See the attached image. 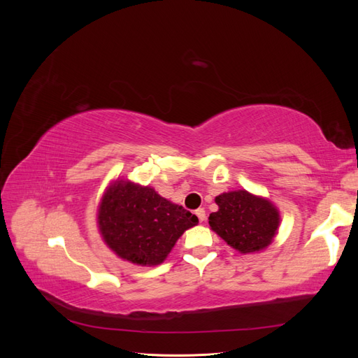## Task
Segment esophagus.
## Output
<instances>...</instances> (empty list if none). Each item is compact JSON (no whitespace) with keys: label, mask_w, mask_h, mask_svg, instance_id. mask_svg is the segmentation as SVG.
I'll return each mask as SVG.
<instances>
[{"label":"esophagus","mask_w":358,"mask_h":358,"mask_svg":"<svg viewBox=\"0 0 358 358\" xmlns=\"http://www.w3.org/2000/svg\"><path fill=\"white\" fill-rule=\"evenodd\" d=\"M196 215H197V218L200 220V222H203V221L206 220V210H204L203 208L197 209V210H196Z\"/></svg>","instance_id":"obj_1"}]
</instances>
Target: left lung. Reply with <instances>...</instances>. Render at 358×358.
<instances>
[{"instance_id":"obj_1","label":"left lung","mask_w":358,"mask_h":358,"mask_svg":"<svg viewBox=\"0 0 358 358\" xmlns=\"http://www.w3.org/2000/svg\"><path fill=\"white\" fill-rule=\"evenodd\" d=\"M218 212L209 225L220 237L242 254L262 251L272 243L279 225V212L268 200L248 191L224 192L215 199Z\"/></svg>"}]
</instances>
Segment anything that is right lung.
Listing matches in <instances>:
<instances>
[{
	"label": "right lung",
	"instance_id": "right-lung-1",
	"mask_svg": "<svg viewBox=\"0 0 358 358\" xmlns=\"http://www.w3.org/2000/svg\"><path fill=\"white\" fill-rule=\"evenodd\" d=\"M196 215L162 199L155 189L128 180L109 187L99 209L104 242L116 255L140 266L162 263Z\"/></svg>",
	"mask_w": 358,
	"mask_h": 358
}]
</instances>
